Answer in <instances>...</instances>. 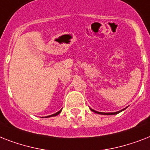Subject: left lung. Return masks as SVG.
<instances>
[{
	"mask_svg": "<svg viewBox=\"0 0 150 150\" xmlns=\"http://www.w3.org/2000/svg\"><path fill=\"white\" fill-rule=\"evenodd\" d=\"M92 111L95 112V113H96V114H104V115H113V114H118V113H120L121 111H122V110H121V111H117V112H114V113H102V112H98V111H96V110H94L91 109Z\"/></svg>",
	"mask_w": 150,
	"mask_h": 150,
	"instance_id": "1",
	"label": "left lung"
}]
</instances>
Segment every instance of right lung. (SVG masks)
Wrapping results in <instances>:
<instances>
[{"mask_svg":"<svg viewBox=\"0 0 150 150\" xmlns=\"http://www.w3.org/2000/svg\"><path fill=\"white\" fill-rule=\"evenodd\" d=\"M61 110H59L58 112H57V113H55V114H52V115H50V116H47V117H54V116H57V115H58V114H60V113H61Z\"/></svg>","mask_w":150,"mask_h":150,"instance_id":"right-lung-1","label":"right lung"}]
</instances>
